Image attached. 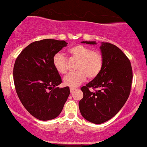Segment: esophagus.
<instances>
[{"label":"esophagus","instance_id":"esophagus-1","mask_svg":"<svg viewBox=\"0 0 147 147\" xmlns=\"http://www.w3.org/2000/svg\"><path fill=\"white\" fill-rule=\"evenodd\" d=\"M75 90H76V88H70V92H71V93H72V92H74V91H75Z\"/></svg>","mask_w":147,"mask_h":147}]
</instances>
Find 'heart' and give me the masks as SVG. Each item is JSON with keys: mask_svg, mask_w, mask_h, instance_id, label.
Here are the masks:
<instances>
[{"mask_svg": "<svg viewBox=\"0 0 147 147\" xmlns=\"http://www.w3.org/2000/svg\"><path fill=\"white\" fill-rule=\"evenodd\" d=\"M70 58L77 60V71L70 72L63 79V84L69 87H78L87 77L93 79L100 74L103 66V57L99 51H92L84 45H75L68 49ZM53 65L56 71L63 75L67 72V59L63 55L57 53L53 58Z\"/></svg>", "mask_w": 147, "mask_h": 147, "instance_id": "obj_1", "label": "heart"}]
</instances>
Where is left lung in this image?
Masks as SVG:
<instances>
[{
  "label": "left lung",
  "instance_id": "left-lung-1",
  "mask_svg": "<svg viewBox=\"0 0 147 147\" xmlns=\"http://www.w3.org/2000/svg\"><path fill=\"white\" fill-rule=\"evenodd\" d=\"M96 45V42H81ZM103 66L100 74L81 88L84 97L79 102V110L85 119L101 124L121 110L129 96L132 68L130 61L119 48L108 42L100 43ZM90 87L98 88L95 93Z\"/></svg>",
  "mask_w": 147,
  "mask_h": 147
}]
</instances>
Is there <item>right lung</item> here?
Wrapping results in <instances>:
<instances>
[{
	"label": "right lung",
	"instance_id": "1",
	"mask_svg": "<svg viewBox=\"0 0 147 147\" xmlns=\"http://www.w3.org/2000/svg\"><path fill=\"white\" fill-rule=\"evenodd\" d=\"M68 43L45 39L32 42L18 56L13 66L16 90L23 106L40 121L57 117L70 94V89L57 87L61 83L53 58Z\"/></svg>",
	"mask_w": 147,
	"mask_h": 147
}]
</instances>
